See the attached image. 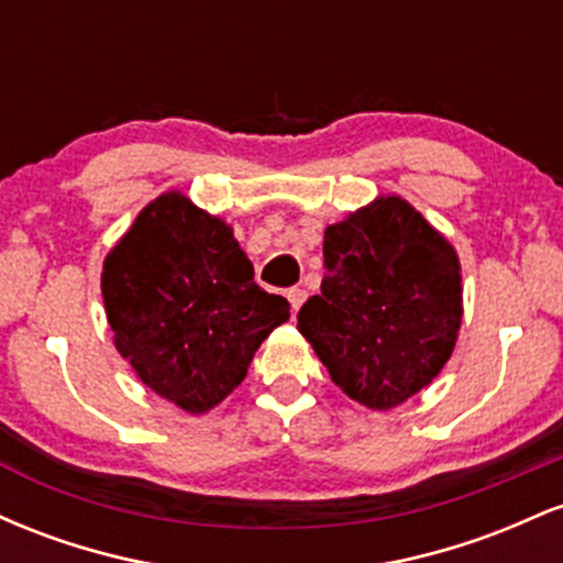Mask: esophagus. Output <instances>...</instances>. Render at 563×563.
<instances>
[{
	"label": "esophagus",
	"instance_id": "34e87169",
	"mask_svg": "<svg viewBox=\"0 0 563 563\" xmlns=\"http://www.w3.org/2000/svg\"><path fill=\"white\" fill-rule=\"evenodd\" d=\"M286 296H288V301H290V309H294V314H296V312H299V307L303 303V299H307V290H303V288H290Z\"/></svg>",
	"mask_w": 563,
	"mask_h": 563
}]
</instances>
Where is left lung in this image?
I'll return each instance as SVG.
<instances>
[{
    "label": "left lung",
    "mask_w": 563,
    "mask_h": 563,
    "mask_svg": "<svg viewBox=\"0 0 563 563\" xmlns=\"http://www.w3.org/2000/svg\"><path fill=\"white\" fill-rule=\"evenodd\" d=\"M320 294L299 333L354 402L391 410L426 389L455 349L463 320L461 260L399 196H378L322 238Z\"/></svg>",
    "instance_id": "8db88e82"
}]
</instances>
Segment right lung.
Segmentation results:
<instances>
[{"instance_id": "obj_1", "label": "right lung", "mask_w": 563, "mask_h": 563, "mask_svg": "<svg viewBox=\"0 0 563 563\" xmlns=\"http://www.w3.org/2000/svg\"><path fill=\"white\" fill-rule=\"evenodd\" d=\"M113 344L166 402L203 416L245 378L290 303L254 283L224 219L185 192H161L102 262Z\"/></svg>"}]
</instances>
